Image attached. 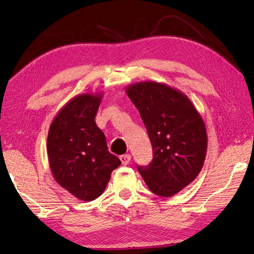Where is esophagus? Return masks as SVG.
Wrapping results in <instances>:
<instances>
[{
    "label": "esophagus",
    "mask_w": 254,
    "mask_h": 254,
    "mask_svg": "<svg viewBox=\"0 0 254 254\" xmlns=\"http://www.w3.org/2000/svg\"><path fill=\"white\" fill-rule=\"evenodd\" d=\"M120 160H121L123 165H128L131 161V156L130 154H123V156L120 157Z\"/></svg>",
    "instance_id": "1"
}]
</instances>
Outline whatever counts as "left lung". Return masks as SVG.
<instances>
[{
	"mask_svg": "<svg viewBox=\"0 0 254 254\" xmlns=\"http://www.w3.org/2000/svg\"><path fill=\"white\" fill-rule=\"evenodd\" d=\"M126 92L140 112L153 150L150 165L137 170L153 194L174 196L203 168L207 151L203 119L184 93L166 84L141 81Z\"/></svg>",
	"mask_w": 254,
	"mask_h": 254,
	"instance_id": "1",
	"label": "left lung"
}]
</instances>
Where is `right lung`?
<instances>
[{
  "label": "right lung",
  "instance_id": "1",
  "mask_svg": "<svg viewBox=\"0 0 254 254\" xmlns=\"http://www.w3.org/2000/svg\"><path fill=\"white\" fill-rule=\"evenodd\" d=\"M102 96V93H86L71 98L51 122L47 139L55 180L85 201L103 194L112 171L121 165L109 152L104 133L95 123Z\"/></svg>",
  "mask_w": 254,
  "mask_h": 254
}]
</instances>
